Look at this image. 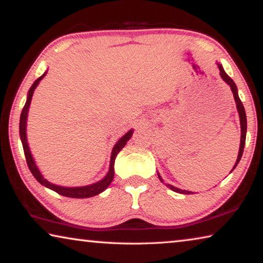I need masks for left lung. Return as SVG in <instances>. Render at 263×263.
Returning <instances> with one entry per match:
<instances>
[{
  "mask_svg": "<svg viewBox=\"0 0 263 263\" xmlns=\"http://www.w3.org/2000/svg\"><path fill=\"white\" fill-rule=\"evenodd\" d=\"M217 66L218 68H219V74L221 79L224 80V81L229 84L231 90L233 92V97H234V101H235V104H237V110H238V114H239V118H240V127H241V139H240V147H239V154H238V158H237V161H235V164L233 166V169L238 166V163L240 161V159L242 157V153H243V147H245V141H246V132H247V119H246V112H245V108L241 103V101L239 99V95H238V89L237 86H235V83L232 79H231L228 74L225 73L224 68H222V66L220 64H218L217 62ZM232 169V171H233ZM231 171V172H232ZM158 176H159V180L162 182L163 183V180L162 177L160 176V174L158 173ZM166 184L169 189H172L173 191H175V193H179V194H184V195H190V194H194L193 191H188V190H182L176 188V186L172 185V184H168V183H164Z\"/></svg>",
  "mask_w": 263,
  "mask_h": 263,
  "instance_id": "left-lung-1",
  "label": "left lung"
}]
</instances>
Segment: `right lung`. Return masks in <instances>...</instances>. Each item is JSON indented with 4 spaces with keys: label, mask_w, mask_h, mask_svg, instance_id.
Segmentation results:
<instances>
[{
    "label": "right lung",
    "mask_w": 263,
    "mask_h": 263,
    "mask_svg": "<svg viewBox=\"0 0 263 263\" xmlns=\"http://www.w3.org/2000/svg\"><path fill=\"white\" fill-rule=\"evenodd\" d=\"M47 73V70L44 73L41 78H38L35 81L33 82L32 86L29 89L28 92V99H26L25 105L23 110H22L21 114V119H20V136H21V140H22V145H23V149H24V154H25V159H26V163H28V167L30 169V172L32 173V175L34 176V179L37 180L39 183L42 185L46 186V188L51 189L53 191H55L61 196H66V197H72V198H88V197H92V196H96L101 194L102 191H104L108 186L110 185L111 182L114 180V175H115V159L117 157V154L121 152L122 148L126 145V142L130 140V138L132 137L133 130H130L126 132L121 139H119L117 142H116L112 152H111V158H110V166H109V171L106 173V175L103 177V179L97 181L96 183L89 184V185H83V186H62V185H57L54 183H51L48 182L46 179H44L43 174L39 171L37 164H35L32 154H31V151L28 144V138H26V121H28V114H29V108L31 104V100H32L34 89L37 88L39 82L42 81Z\"/></svg>",
    "instance_id": "1"
}]
</instances>
